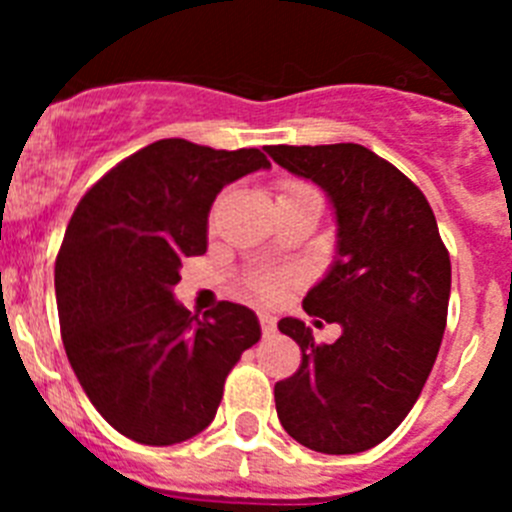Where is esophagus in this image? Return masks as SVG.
Segmentation results:
<instances>
[{
  "mask_svg": "<svg viewBox=\"0 0 512 512\" xmlns=\"http://www.w3.org/2000/svg\"><path fill=\"white\" fill-rule=\"evenodd\" d=\"M259 320H261V330H264V336H271V333H274V328H277V318H274V315H269V312H261Z\"/></svg>",
  "mask_w": 512,
  "mask_h": 512,
  "instance_id": "34e87169",
  "label": "esophagus"
}]
</instances>
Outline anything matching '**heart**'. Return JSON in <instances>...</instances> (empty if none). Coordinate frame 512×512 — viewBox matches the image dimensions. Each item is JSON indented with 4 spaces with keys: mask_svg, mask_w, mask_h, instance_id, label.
Returning <instances> with one entry per match:
<instances>
[{
    "mask_svg": "<svg viewBox=\"0 0 512 512\" xmlns=\"http://www.w3.org/2000/svg\"><path fill=\"white\" fill-rule=\"evenodd\" d=\"M279 187H282V192H279V194H289V192H295V189H302L305 184L282 182ZM284 282H287L284 277H279V274H269V271H266V274H256V277H251L248 287H251L253 295H259L261 300H274V297L282 295Z\"/></svg>",
    "mask_w": 512,
    "mask_h": 512,
    "instance_id": "b5f03b06",
    "label": "heart"
}]
</instances>
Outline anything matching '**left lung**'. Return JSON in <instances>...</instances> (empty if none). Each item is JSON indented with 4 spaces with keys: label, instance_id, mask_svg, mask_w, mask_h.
<instances>
[{
    "label": "left lung",
    "instance_id": "obj_1",
    "mask_svg": "<svg viewBox=\"0 0 512 512\" xmlns=\"http://www.w3.org/2000/svg\"><path fill=\"white\" fill-rule=\"evenodd\" d=\"M264 151L318 184L338 225L336 259L302 307L341 325V338L315 343L302 320H279V330L302 348V364L274 384L277 415L307 449L359 454L405 420L431 374L449 312V251L423 192L369 148Z\"/></svg>",
    "mask_w": 512,
    "mask_h": 512
}]
</instances>
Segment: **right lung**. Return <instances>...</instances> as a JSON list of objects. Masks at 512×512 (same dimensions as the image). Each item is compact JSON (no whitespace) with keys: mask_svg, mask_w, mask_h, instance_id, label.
I'll list each match as a JSON object with an SVG mask.
<instances>
[{"mask_svg":"<svg viewBox=\"0 0 512 512\" xmlns=\"http://www.w3.org/2000/svg\"><path fill=\"white\" fill-rule=\"evenodd\" d=\"M269 166L259 148L156 140L76 205L56 259L61 338L87 397L122 436L171 446L205 431L228 372L261 338L248 307L217 302L197 318L174 287L182 259L207 251L220 189Z\"/></svg>","mask_w":512,"mask_h":512,"instance_id":"right-lung-1","label":"right lung"}]
</instances>
